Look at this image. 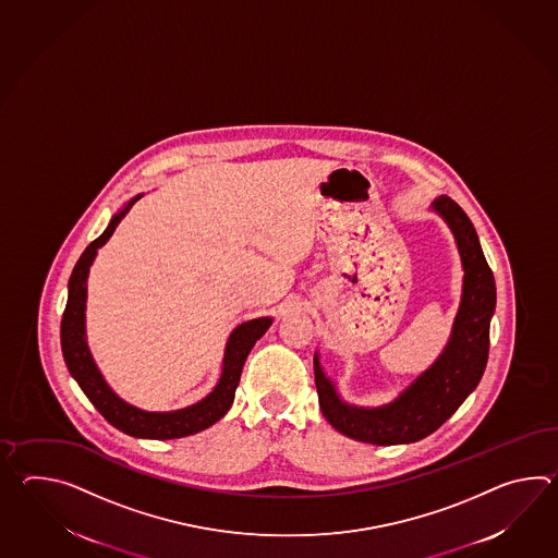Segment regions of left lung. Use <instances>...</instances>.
<instances>
[{
    "mask_svg": "<svg viewBox=\"0 0 558 558\" xmlns=\"http://www.w3.org/2000/svg\"><path fill=\"white\" fill-rule=\"evenodd\" d=\"M457 238L464 268V288L452 336L440 359L418 376L400 397L383 409H354L344 404L332 383L324 376L314 356V378L326 421L338 433L368 445L390 446L416 442L440 428L466 400L483 378L490 318L495 312V276L484 258L471 218L448 196L434 202Z\"/></svg>",
    "mask_w": 558,
    "mask_h": 558,
    "instance_id": "obj_1",
    "label": "left lung"
}]
</instances>
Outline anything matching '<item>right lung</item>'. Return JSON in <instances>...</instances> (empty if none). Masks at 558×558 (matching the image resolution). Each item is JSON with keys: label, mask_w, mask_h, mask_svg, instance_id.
<instances>
[{"label": "right lung", "mask_w": 558, "mask_h": 558, "mask_svg": "<svg viewBox=\"0 0 558 558\" xmlns=\"http://www.w3.org/2000/svg\"><path fill=\"white\" fill-rule=\"evenodd\" d=\"M140 196L132 199L124 210L118 211L110 226L98 235L80 256L70 276L68 284V304L62 316V352L68 364V371L74 376L75 383L84 390L89 402L98 409L99 414L116 426L118 430L136 436V438H154V440H170L182 438L190 434L199 433L220 421L234 402L235 388L240 383L242 366L246 362L252 347L260 340L264 332L270 328V318H256L250 323L240 324L228 338L226 352H223V368L220 383L211 390L208 397L192 404L187 409L173 410V412H144L134 409L132 404L116 397L110 386L101 378L94 359L86 344V280L89 266L96 258L99 246H104L118 223L122 222L125 214L136 204Z\"/></svg>", "instance_id": "add662e5"}]
</instances>
